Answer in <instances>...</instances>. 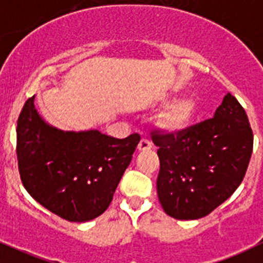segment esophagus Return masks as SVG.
<instances>
[{
  "label": "esophagus",
  "mask_w": 263,
  "mask_h": 263,
  "mask_svg": "<svg viewBox=\"0 0 263 263\" xmlns=\"http://www.w3.org/2000/svg\"><path fill=\"white\" fill-rule=\"evenodd\" d=\"M152 149V142L146 139H141L140 140L139 145H137V150L139 152H146V150Z\"/></svg>",
  "instance_id": "34e87169"
}]
</instances>
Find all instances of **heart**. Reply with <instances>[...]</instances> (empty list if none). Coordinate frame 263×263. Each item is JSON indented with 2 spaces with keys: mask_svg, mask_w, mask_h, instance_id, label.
<instances>
[{
  "mask_svg": "<svg viewBox=\"0 0 263 263\" xmlns=\"http://www.w3.org/2000/svg\"><path fill=\"white\" fill-rule=\"evenodd\" d=\"M199 99L193 93L180 96L171 101L157 118V126L164 134L180 136L187 131L199 113Z\"/></svg>",
  "mask_w": 263,
  "mask_h": 263,
  "instance_id": "obj_1",
  "label": "heart"
}]
</instances>
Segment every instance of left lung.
Wrapping results in <instances>:
<instances>
[{"mask_svg": "<svg viewBox=\"0 0 263 263\" xmlns=\"http://www.w3.org/2000/svg\"><path fill=\"white\" fill-rule=\"evenodd\" d=\"M160 162L158 198L168 216L198 220L233 195L243 181L253 132L243 106L226 93L213 118L180 136L152 132Z\"/></svg>", "mask_w": 263, "mask_h": 263, "instance_id": "left-lung-1", "label": "left lung"}]
</instances>
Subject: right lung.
<instances>
[{
    "label": "right lung",
    "instance_id": "obj_1",
    "mask_svg": "<svg viewBox=\"0 0 263 263\" xmlns=\"http://www.w3.org/2000/svg\"><path fill=\"white\" fill-rule=\"evenodd\" d=\"M139 141L137 134L121 140L98 129L61 131L43 121L32 96L17 119L20 178L50 212L70 222L91 221L109 207Z\"/></svg>",
    "mask_w": 263,
    "mask_h": 263
}]
</instances>
